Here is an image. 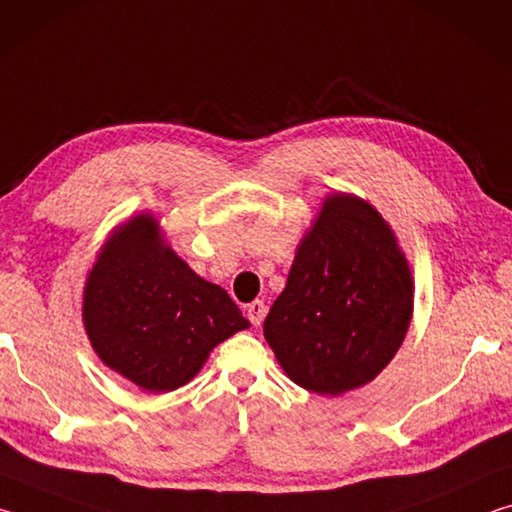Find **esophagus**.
I'll return each mask as SVG.
<instances>
[{"label": "esophagus", "mask_w": 512, "mask_h": 512, "mask_svg": "<svg viewBox=\"0 0 512 512\" xmlns=\"http://www.w3.org/2000/svg\"><path fill=\"white\" fill-rule=\"evenodd\" d=\"M246 311H248V320H250V323H253L255 327L262 325V320H264V316H266V305H264L262 300H253V302H250Z\"/></svg>", "instance_id": "obj_1"}]
</instances>
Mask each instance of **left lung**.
<instances>
[{
	"label": "left lung",
	"mask_w": 512,
	"mask_h": 512,
	"mask_svg": "<svg viewBox=\"0 0 512 512\" xmlns=\"http://www.w3.org/2000/svg\"><path fill=\"white\" fill-rule=\"evenodd\" d=\"M411 314V271L391 228L366 201L336 194L298 246L264 336L298 386L341 395L388 366Z\"/></svg>",
	"instance_id": "obj_1"
}]
</instances>
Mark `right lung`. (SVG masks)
Listing matches in <instances>:
<instances>
[{"instance_id":"1","label":"right lung","mask_w":512,"mask_h":512,"mask_svg":"<svg viewBox=\"0 0 512 512\" xmlns=\"http://www.w3.org/2000/svg\"><path fill=\"white\" fill-rule=\"evenodd\" d=\"M83 320L101 361L151 393L187 384L214 345L248 327L228 293L162 244L153 216L124 223L103 246Z\"/></svg>"}]
</instances>
